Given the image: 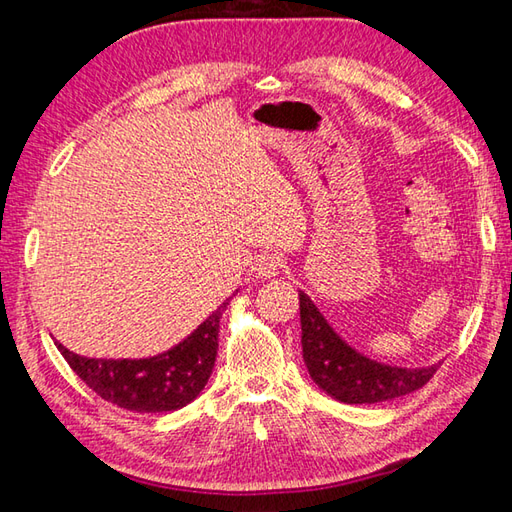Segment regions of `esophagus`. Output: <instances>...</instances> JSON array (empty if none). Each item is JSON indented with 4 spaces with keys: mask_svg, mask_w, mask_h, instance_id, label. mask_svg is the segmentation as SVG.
<instances>
[{
    "mask_svg": "<svg viewBox=\"0 0 512 512\" xmlns=\"http://www.w3.org/2000/svg\"><path fill=\"white\" fill-rule=\"evenodd\" d=\"M279 270H281V257L279 255H275V253H262V255L257 257V262H255L257 277L270 279V277L279 275Z\"/></svg>",
    "mask_w": 512,
    "mask_h": 512,
    "instance_id": "34e87169",
    "label": "esophagus"
}]
</instances>
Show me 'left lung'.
Returning <instances> with one entry per match:
<instances>
[{
    "mask_svg": "<svg viewBox=\"0 0 512 512\" xmlns=\"http://www.w3.org/2000/svg\"><path fill=\"white\" fill-rule=\"evenodd\" d=\"M303 361L325 394L347 405H372L411 394L436 374V365L405 369L380 365L341 341L308 295L299 292Z\"/></svg>",
    "mask_w": 512,
    "mask_h": 512,
    "instance_id": "left-lung-1",
    "label": "left lung"
}]
</instances>
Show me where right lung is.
Masks as SVG:
<instances>
[{"instance_id":"obj_1","label":"right lung","mask_w":512,"mask_h":512,"mask_svg":"<svg viewBox=\"0 0 512 512\" xmlns=\"http://www.w3.org/2000/svg\"><path fill=\"white\" fill-rule=\"evenodd\" d=\"M228 301L173 350L154 358H88L61 343L57 347L74 374L112 405L138 413L176 411L198 398L213 372L220 319Z\"/></svg>"}]
</instances>
